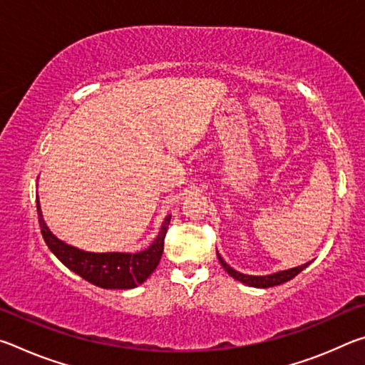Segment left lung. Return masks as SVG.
I'll return each mask as SVG.
<instances>
[{"label":"left lung","instance_id":"obj_1","mask_svg":"<svg viewBox=\"0 0 365 365\" xmlns=\"http://www.w3.org/2000/svg\"><path fill=\"white\" fill-rule=\"evenodd\" d=\"M219 262L222 264V267L227 270V274L233 277L235 280L245 283V285H250V287H256V288H270V287H277V285H282V283H285L288 280L294 279L296 275L299 274L301 270H304L307 264H302L299 267H294V269H288V270H282V272H277V274H272V275H264V277H256V275H245V274H240V272L233 270L230 265H228L224 259H222L219 255Z\"/></svg>","mask_w":365,"mask_h":365}]
</instances>
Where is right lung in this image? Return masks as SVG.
<instances>
[{"mask_svg": "<svg viewBox=\"0 0 365 365\" xmlns=\"http://www.w3.org/2000/svg\"><path fill=\"white\" fill-rule=\"evenodd\" d=\"M36 212L41 235L48 248L53 251L67 269L76 272L86 282L106 289H130L143 283L160 261L164 251V238L168 233L170 215L164 220L158 238L150 248L140 252H86L66 245L49 232L40 211V202L36 200Z\"/></svg>", "mask_w": 365, "mask_h": 365, "instance_id": "right-lung-1", "label": "right lung"}]
</instances>
